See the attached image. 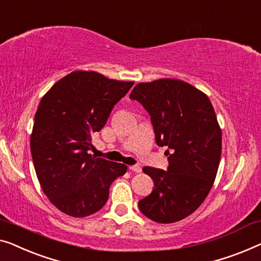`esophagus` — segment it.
Instances as JSON below:
<instances>
[{
    "instance_id": "obj_1",
    "label": "esophagus",
    "mask_w": 261,
    "mask_h": 261,
    "mask_svg": "<svg viewBox=\"0 0 261 261\" xmlns=\"http://www.w3.org/2000/svg\"><path fill=\"white\" fill-rule=\"evenodd\" d=\"M129 169H130V171H133V172H137V173H140V172H141V167H140L139 165H133V166H129Z\"/></svg>"
}]
</instances>
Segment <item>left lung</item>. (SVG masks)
Wrapping results in <instances>:
<instances>
[{"mask_svg":"<svg viewBox=\"0 0 261 261\" xmlns=\"http://www.w3.org/2000/svg\"><path fill=\"white\" fill-rule=\"evenodd\" d=\"M129 99L148 112L156 145L167 146L169 155L167 171L143 168L154 188L139 208L160 224L182 220L203 202L217 176L221 130L213 106L195 87L173 79L139 84Z\"/></svg>","mask_w":261,"mask_h":261,"instance_id":"obj_1","label":"left lung"}]
</instances>
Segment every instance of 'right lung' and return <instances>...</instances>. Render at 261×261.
<instances>
[{
    "label": "right lung",
    "instance_id": "1",
    "mask_svg": "<svg viewBox=\"0 0 261 261\" xmlns=\"http://www.w3.org/2000/svg\"><path fill=\"white\" fill-rule=\"evenodd\" d=\"M134 82L95 71H73L49 89L35 114L30 150L37 179L55 207L84 218L107 202L109 187L127 166L89 154L92 135Z\"/></svg>",
    "mask_w": 261,
    "mask_h": 261
}]
</instances>
